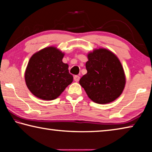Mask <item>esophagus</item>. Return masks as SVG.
<instances>
[{"instance_id":"esophagus-1","label":"esophagus","mask_w":152,"mask_h":152,"mask_svg":"<svg viewBox=\"0 0 152 152\" xmlns=\"http://www.w3.org/2000/svg\"><path fill=\"white\" fill-rule=\"evenodd\" d=\"M80 76H78V75H76V76H74V80L76 82H78L80 80Z\"/></svg>"}]
</instances>
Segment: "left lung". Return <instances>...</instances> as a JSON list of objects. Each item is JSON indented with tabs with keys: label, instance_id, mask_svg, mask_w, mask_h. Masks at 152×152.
<instances>
[{
	"label": "left lung",
	"instance_id": "8db88e82",
	"mask_svg": "<svg viewBox=\"0 0 152 152\" xmlns=\"http://www.w3.org/2000/svg\"><path fill=\"white\" fill-rule=\"evenodd\" d=\"M87 57V73L80 80V84L96 103L114 101L122 94L126 83L125 72L119 58L105 48L94 49Z\"/></svg>",
	"mask_w": 152,
	"mask_h": 152
}]
</instances>
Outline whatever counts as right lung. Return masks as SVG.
Masks as SVG:
<instances>
[{
  "mask_svg": "<svg viewBox=\"0 0 152 152\" xmlns=\"http://www.w3.org/2000/svg\"><path fill=\"white\" fill-rule=\"evenodd\" d=\"M64 53L54 46L35 53L25 72V83L30 92L44 101L54 100L73 81L68 64L62 61Z\"/></svg>",
  "mask_w": 152,
  "mask_h": 152,
  "instance_id": "1",
  "label": "right lung"
}]
</instances>
